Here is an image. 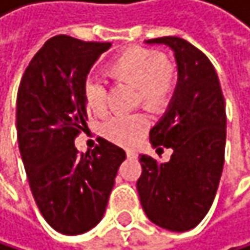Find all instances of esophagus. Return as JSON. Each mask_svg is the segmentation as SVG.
Segmentation results:
<instances>
[{
  "label": "esophagus",
  "instance_id": "esophagus-1",
  "mask_svg": "<svg viewBox=\"0 0 250 250\" xmlns=\"http://www.w3.org/2000/svg\"><path fill=\"white\" fill-rule=\"evenodd\" d=\"M127 157H129V159H136V157H138V153L133 151V150H129V151H127Z\"/></svg>",
  "mask_w": 250,
  "mask_h": 250
}]
</instances>
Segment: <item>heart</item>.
Returning <instances> with one entry per match:
<instances>
[{"label":"heart","instance_id":"1","mask_svg":"<svg viewBox=\"0 0 250 250\" xmlns=\"http://www.w3.org/2000/svg\"><path fill=\"white\" fill-rule=\"evenodd\" d=\"M108 73L138 87V100L148 109H159L165 104L175 82L172 69L163 64L162 57L144 47H130L114 57L108 64ZM83 97L93 114H103L106 109V91L97 79L85 82ZM147 129V117L136 112L109 118L103 124V135L120 146L132 147Z\"/></svg>","mask_w":250,"mask_h":250}]
</instances>
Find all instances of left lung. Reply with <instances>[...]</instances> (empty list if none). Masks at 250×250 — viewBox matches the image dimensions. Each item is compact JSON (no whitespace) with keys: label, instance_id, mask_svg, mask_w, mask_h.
<instances>
[{"label":"left lung","instance_id":"left-lung-1","mask_svg":"<svg viewBox=\"0 0 250 250\" xmlns=\"http://www.w3.org/2000/svg\"><path fill=\"white\" fill-rule=\"evenodd\" d=\"M174 52L177 85L162 118L150 130L151 147L172 150L160 163L141 154L136 183L141 206L160 228L183 232L210 210L225 160L227 114L219 78L210 60L180 37L147 40Z\"/></svg>","mask_w":250,"mask_h":250}]
</instances>
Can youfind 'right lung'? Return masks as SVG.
<instances>
[{
  "label": "right lung",
  "mask_w": 250,
  "mask_h": 250,
  "mask_svg": "<svg viewBox=\"0 0 250 250\" xmlns=\"http://www.w3.org/2000/svg\"><path fill=\"white\" fill-rule=\"evenodd\" d=\"M109 47L55 36L34 55L19 85L16 129L26 177L44 220L64 235L100 222L126 159V151L103 138L91 154H78L75 147L80 124H87V76Z\"/></svg>",
  "instance_id": "1"
}]
</instances>
